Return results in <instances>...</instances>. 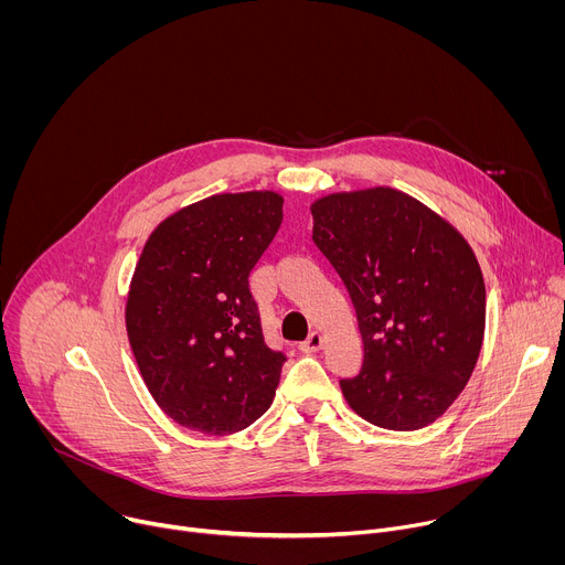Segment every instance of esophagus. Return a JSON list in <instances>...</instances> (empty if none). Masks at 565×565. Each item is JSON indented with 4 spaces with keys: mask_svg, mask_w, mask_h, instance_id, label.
Wrapping results in <instances>:
<instances>
[{
    "mask_svg": "<svg viewBox=\"0 0 565 565\" xmlns=\"http://www.w3.org/2000/svg\"><path fill=\"white\" fill-rule=\"evenodd\" d=\"M321 344H324V335H321L319 331H312L303 342H301V351L303 353H315L321 349Z\"/></svg>",
    "mask_w": 565,
    "mask_h": 565,
    "instance_id": "obj_1",
    "label": "esophagus"
}]
</instances>
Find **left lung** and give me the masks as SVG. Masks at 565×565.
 Here are the masks:
<instances>
[{
  "instance_id": "obj_1",
  "label": "left lung",
  "mask_w": 565,
  "mask_h": 565,
  "mask_svg": "<svg viewBox=\"0 0 565 565\" xmlns=\"http://www.w3.org/2000/svg\"><path fill=\"white\" fill-rule=\"evenodd\" d=\"M312 241L342 277L360 321L364 364L340 386L375 427L414 431L440 418L476 366L486 284L467 241L391 188L312 205Z\"/></svg>"
}]
</instances>
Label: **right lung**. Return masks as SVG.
Returning a JSON list of instances; mask_svg holds the SVG:
<instances>
[{"label": "right lung", "mask_w": 565, "mask_h": 565, "mask_svg": "<svg viewBox=\"0 0 565 565\" xmlns=\"http://www.w3.org/2000/svg\"><path fill=\"white\" fill-rule=\"evenodd\" d=\"M284 199L216 194L160 223L127 299V333L142 380L172 420L203 434L250 427L288 360L266 344L250 273L270 246Z\"/></svg>", "instance_id": "1"}]
</instances>
